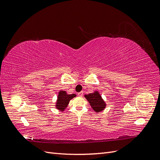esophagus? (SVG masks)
Instances as JSON below:
<instances>
[{"mask_svg":"<svg viewBox=\"0 0 160 160\" xmlns=\"http://www.w3.org/2000/svg\"><path fill=\"white\" fill-rule=\"evenodd\" d=\"M77 95H78L79 97H82V96H83V91H81V92H79V93H77Z\"/></svg>","mask_w":160,"mask_h":160,"instance_id":"34e87169","label":"esophagus"}]
</instances>
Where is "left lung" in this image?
<instances>
[{
  "instance_id": "obj_1",
  "label": "left lung",
  "mask_w": 160,
  "mask_h": 160,
  "mask_svg": "<svg viewBox=\"0 0 160 160\" xmlns=\"http://www.w3.org/2000/svg\"><path fill=\"white\" fill-rule=\"evenodd\" d=\"M85 97L89 102L92 109L95 112H99L105 109V103L98 91H95L93 93L85 95Z\"/></svg>"
}]
</instances>
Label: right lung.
I'll list each match as a JSON object with an SVG mask.
<instances>
[{"mask_svg":"<svg viewBox=\"0 0 160 160\" xmlns=\"http://www.w3.org/2000/svg\"><path fill=\"white\" fill-rule=\"evenodd\" d=\"M75 94H67L65 91H59L56 105L57 108L61 111H63L67 107V105L69 104L70 100L75 98Z\"/></svg>","mask_w":160,"mask_h":160,"instance_id":"1","label":"right lung"}]
</instances>
